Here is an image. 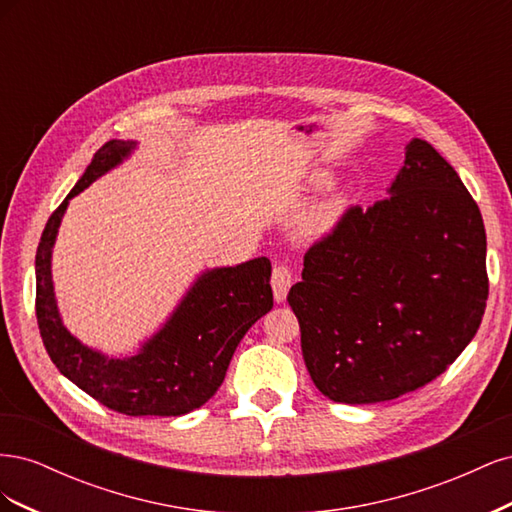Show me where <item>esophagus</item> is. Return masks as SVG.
<instances>
[{"label":"esophagus","instance_id":"obj_1","mask_svg":"<svg viewBox=\"0 0 512 512\" xmlns=\"http://www.w3.org/2000/svg\"><path fill=\"white\" fill-rule=\"evenodd\" d=\"M271 286H273V294L275 301L282 303L286 299V294L292 286V273L286 265H275L273 273H271Z\"/></svg>","mask_w":512,"mask_h":512}]
</instances>
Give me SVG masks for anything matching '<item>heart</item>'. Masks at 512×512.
Wrapping results in <instances>:
<instances>
[{"mask_svg": "<svg viewBox=\"0 0 512 512\" xmlns=\"http://www.w3.org/2000/svg\"><path fill=\"white\" fill-rule=\"evenodd\" d=\"M331 215H333V211H324V213H320V218H318V224H320V226H324V224H329V220H331Z\"/></svg>", "mask_w": 512, "mask_h": 512, "instance_id": "heart-1", "label": "heart"}]
</instances>
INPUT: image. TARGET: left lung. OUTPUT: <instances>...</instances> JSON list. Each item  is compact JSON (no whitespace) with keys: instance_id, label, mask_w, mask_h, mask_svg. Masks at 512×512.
Segmentation results:
<instances>
[{"instance_id":"obj_1","label":"left lung","mask_w":512,"mask_h":512,"mask_svg":"<svg viewBox=\"0 0 512 512\" xmlns=\"http://www.w3.org/2000/svg\"><path fill=\"white\" fill-rule=\"evenodd\" d=\"M485 260L476 200L414 138L391 196L339 215L288 292L318 391L337 404H378L444 374L483 320Z\"/></svg>"}]
</instances>
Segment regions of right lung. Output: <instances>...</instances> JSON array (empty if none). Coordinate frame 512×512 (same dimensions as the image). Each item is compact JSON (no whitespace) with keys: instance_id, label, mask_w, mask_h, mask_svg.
Listing matches in <instances>:
<instances>
[{"instance_id":"right-lung-1","label":"right lung","mask_w":512,"mask_h":512,"mask_svg":"<svg viewBox=\"0 0 512 512\" xmlns=\"http://www.w3.org/2000/svg\"><path fill=\"white\" fill-rule=\"evenodd\" d=\"M134 143L108 141L53 215L36 252V318L55 367L102 406L128 416H181L209 401L252 324L273 307L271 262L254 258L205 273L143 352L104 359L81 346L59 320L51 282V247L68 200L128 156Z\"/></svg>"}]
</instances>
